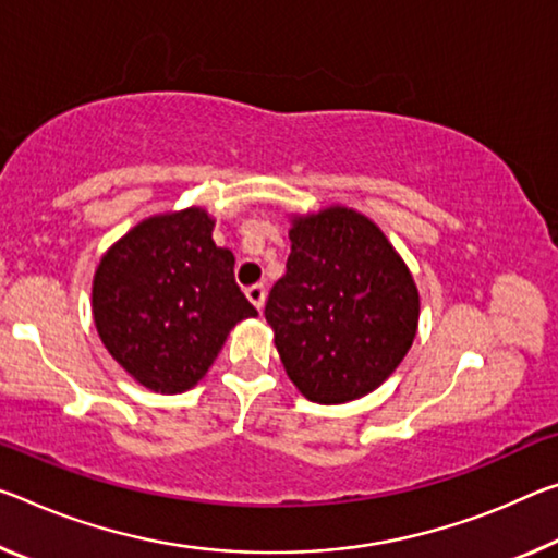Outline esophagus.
I'll list each match as a JSON object with an SVG mask.
<instances>
[{"instance_id":"esophagus-1","label":"esophagus","mask_w":558,"mask_h":558,"mask_svg":"<svg viewBox=\"0 0 558 558\" xmlns=\"http://www.w3.org/2000/svg\"><path fill=\"white\" fill-rule=\"evenodd\" d=\"M245 295H247V300H251V303L258 307V311H263V305H265V286H251L245 290Z\"/></svg>"}]
</instances>
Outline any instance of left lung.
<instances>
[{"mask_svg": "<svg viewBox=\"0 0 558 558\" xmlns=\"http://www.w3.org/2000/svg\"><path fill=\"white\" fill-rule=\"evenodd\" d=\"M265 320L298 390L342 404L377 390L400 365L417 332L420 295L373 220L335 206L295 218Z\"/></svg>", "mask_w": 558, "mask_h": 558, "instance_id": "1", "label": "left lung"}]
</instances>
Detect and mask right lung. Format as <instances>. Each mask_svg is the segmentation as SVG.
Listing matches in <instances>:
<instances>
[{"label": "right lung", "instance_id": "1", "mask_svg": "<svg viewBox=\"0 0 558 558\" xmlns=\"http://www.w3.org/2000/svg\"><path fill=\"white\" fill-rule=\"evenodd\" d=\"M203 208L154 216L104 255L94 323L111 357L148 390H191L233 327L258 311L235 286V258L214 243Z\"/></svg>", "mask_w": 558, "mask_h": 558}]
</instances>
